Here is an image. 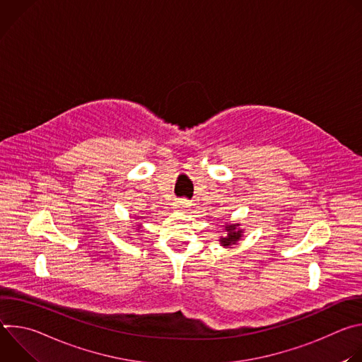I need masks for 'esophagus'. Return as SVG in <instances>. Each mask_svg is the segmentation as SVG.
Segmentation results:
<instances>
[{
    "label": "esophagus",
    "instance_id": "1",
    "mask_svg": "<svg viewBox=\"0 0 362 362\" xmlns=\"http://www.w3.org/2000/svg\"><path fill=\"white\" fill-rule=\"evenodd\" d=\"M176 208H177L179 211H187V208H189V200H186V199L177 200Z\"/></svg>",
    "mask_w": 362,
    "mask_h": 362
}]
</instances>
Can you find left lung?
Listing matches in <instances>:
<instances>
[{"mask_svg": "<svg viewBox=\"0 0 362 362\" xmlns=\"http://www.w3.org/2000/svg\"><path fill=\"white\" fill-rule=\"evenodd\" d=\"M240 225L239 223H226L225 225V232H226V236L225 238H221L219 242L222 246L228 247V246H233L239 242V239L242 238L243 235V230L239 228Z\"/></svg>", "mask_w": 362, "mask_h": 362, "instance_id": "1", "label": "left lung"}]
</instances>
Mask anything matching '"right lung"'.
I'll return each instance as SVG.
<instances>
[{"label":"right lung","mask_w":362,"mask_h":362,"mask_svg":"<svg viewBox=\"0 0 362 362\" xmlns=\"http://www.w3.org/2000/svg\"><path fill=\"white\" fill-rule=\"evenodd\" d=\"M137 218H141V216H137Z\"/></svg>","instance_id":"right-lung-1"}]
</instances>
